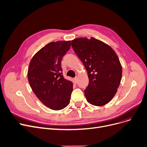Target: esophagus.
I'll use <instances>...</instances> for the list:
<instances>
[{
	"instance_id": "esophagus-1",
	"label": "esophagus",
	"mask_w": 147,
	"mask_h": 147,
	"mask_svg": "<svg viewBox=\"0 0 147 147\" xmlns=\"http://www.w3.org/2000/svg\"><path fill=\"white\" fill-rule=\"evenodd\" d=\"M74 81H75V83H76V82H78V77H77V76H75V78H74Z\"/></svg>"
}]
</instances>
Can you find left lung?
<instances>
[{"mask_svg":"<svg viewBox=\"0 0 147 147\" xmlns=\"http://www.w3.org/2000/svg\"><path fill=\"white\" fill-rule=\"evenodd\" d=\"M72 46L88 73L89 84L84 90L87 100L97 107L107 104L116 94L122 77V66L116 53L93 37L76 38Z\"/></svg>","mask_w":147,"mask_h":147,"instance_id":"obj_1","label":"left lung"}]
</instances>
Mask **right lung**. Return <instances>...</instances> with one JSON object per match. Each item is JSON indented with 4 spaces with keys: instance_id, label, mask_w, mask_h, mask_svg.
Masks as SVG:
<instances>
[{
    "instance_id": "right-lung-1",
    "label": "right lung",
    "mask_w": 147,
    "mask_h": 147,
    "mask_svg": "<svg viewBox=\"0 0 147 147\" xmlns=\"http://www.w3.org/2000/svg\"><path fill=\"white\" fill-rule=\"evenodd\" d=\"M71 44V40H60L47 44L33 55L28 67V80L33 92L53 110L66 107L73 90L72 82L63 77L61 67V59Z\"/></svg>"
}]
</instances>
